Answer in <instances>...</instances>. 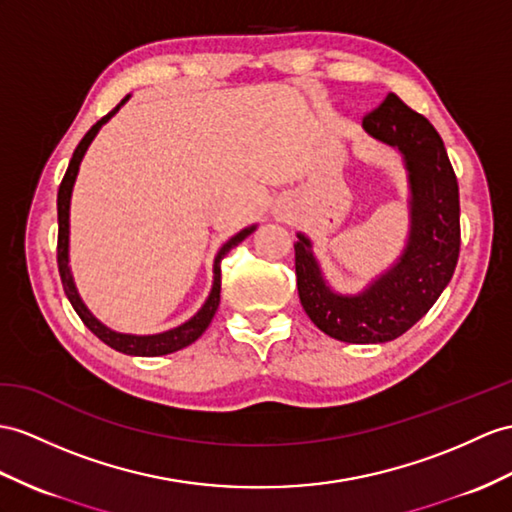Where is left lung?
Instances as JSON below:
<instances>
[{"mask_svg": "<svg viewBox=\"0 0 512 512\" xmlns=\"http://www.w3.org/2000/svg\"><path fill=\"white\" fill-rule=\"evenodd\" d=\"M363 128L404 156L410 184V234L400 260L363 293H334L310 241L297 234V291L306 315L343 343H386L410 330L450 284L460 252L458 182L432 123L389 93Z\"/></svg>", "mask_w": 512, "mask_h": 512, "instance_id": "1", "label": "left lung"}]
</instances>
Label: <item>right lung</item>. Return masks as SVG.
I'll use <instances>...</instances> for the list:
<instances>
[{
    "instance_id": "add662e5",
    "label": "right lung",
    "mask_w": 512,
    "mask_h": 512,
    "mask_svg": "<svg viewBox=\"0 0 512 512\" xmlns=\"http://www.w3.org/2000/svg\"><path fill=\"white\" fill-rule=\"evenodd\" d=\"M128 97H123L121 102L115 108H112L106 117L99 119L95 126L84 134V139L78 143L76 152H73V158L69 162L65 178H62V182H60V189H58V271H60L62 289H65L73 310H76L84 326L89 328L99 341H104L106 345H110L112 350L123 352V354H130V356H162V354L178 352V350H182V347L191 345L210 326V321H213L217 308H219V297H221L219 295L221 293V258L226 256L234 245H239L243 239H247V236L256 230V226H249V228L241 230L239 234H234L232 239L219 249V254L215 258L213 291H210L206 304L199 308V313L195 317H191L186 323H182V326L173 328V330H167V332H160V334L136 336V334H121V332L110 330V328L104 326V323H99L91 315V310L84 306V302H82L80 295H78V289H76V284H73L71 269H69V204H71V191H73V182H76V176H78V169H80V162L84 158V152H86V149H89V145L95 139V134L99 132V128H102L104 123L112 115H115V112L123 104L128 102Z\"/></svg>"
}]
</instances>
